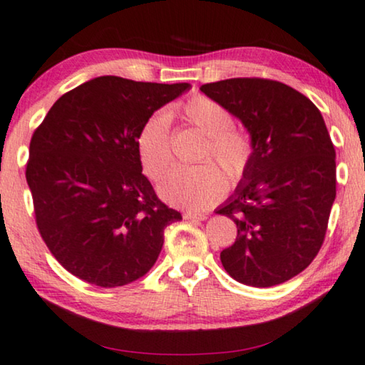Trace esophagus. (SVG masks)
Masks as SVG:
<instances>
[{"instance_id":"34e87169","label":"esophagus","mask_w":365,"mask_h":365,"mask_svg":"<svg viewBox=\"0 0 365 365\" xmlns=\"http://www.w3.org/2000/svg\"><path fill=\"white\" fill-rule=\"evenodd\" d=\"M183 218L185 220H192V222H203V220H207V215L205 213H200V212H185L183 213Z\"/></svg>"}]
</instances>
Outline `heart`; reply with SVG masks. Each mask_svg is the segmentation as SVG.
I'll return each instance as SVG.
<instances>
[{"mask_svg":"<svg viewBox=\"0 0 365 365\" xmlns=\"http://www.w3.org/2000/svg\"><path fill=\"white\" fill-rule=\"evenodd\" d=\"M188 124L210 138L205 158L213 157L232 180H238L251 155V143L243 132L233 129V117L227 107L207 96H195L175 107ZM138 157L143 172L158 180L172 163L170 115L157 110L143 122L137 135ZM228 180L213 163L185 168L177 167L163 178L158 193L178 208L205 210L227 193Z\"/></svg>","mask_w":365,"mask_h":365,"instance_id":"heart-1","label":"heart"}]
</instances>
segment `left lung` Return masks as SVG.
<instances>
[{
	"label": "left lung",
	"mask_w": 365,
	"mask_h": 365,
	"mask_svg": "<svg viewBox=\"0 0 365 365\" xmlns=\"http://www.w3.org/2000/svg\"><path fill=\"white\" fill-rule=\"evenodd\" d=\"M200 91L227 107L251 138L243 178L217 208L238 228L220 255L223 268L248 286L284 283L316 258L336 200V150L324 119L278 81L225 79Z\"/></svg>",
	"instance_id": "1"
}]
</instances>
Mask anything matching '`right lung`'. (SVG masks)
Instances as JSON below:
<instances>
[{"instance_id":"obj_1","label":"right lung","mask_w":365,"mask_h":365,"mask_svg":"<svg viewBox=\"0 0 365 365\" xmlns=\"http://www.w3.org/2000/svg\"><path fill=\"white\" fill-rule=\"evenodd\" d=\"M190 84L102 76L61 96L29 143L26 180L36 223L54 258L86 283H133L182 220L142 173L137 135Z\"/></svg>"}]
</instances>
